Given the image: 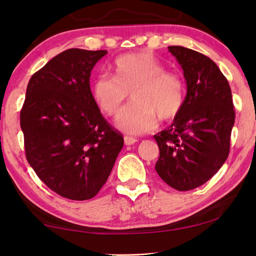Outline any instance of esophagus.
Masks as SVG:
<instances>
[{
  "label": "esophagus",
  "instance_id": "34e87169",
  "mask_svg": "<svg viewBox=\"0 0 256 256\" xmlns=\"http://www.w3.org/2000/svg\"><path fill=\"white\" fill-rule=\"evenodd\" d=\"M124 144L126 146H132L134 144V143L138 142V140H136L135 138H132V136H124Z\"/></svg>",
  "mask_w": 256,
  "mask_h": 256
}]
</instances>
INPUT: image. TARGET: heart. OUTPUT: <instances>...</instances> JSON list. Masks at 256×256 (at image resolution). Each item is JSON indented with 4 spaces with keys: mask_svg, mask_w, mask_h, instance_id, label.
Instances as JSON below:
<instances>
[{
    "mask_svg": "<svg viewBox=\"0 0 256 256\" xmlns=\"http://www.w3.org/2000/svg\"><path fill=\"white\" fill-rule=\"evenodd\" d=\"M115 76L100 74L92 85V96L99 110L114 116L129 93L132 102L116 118V126L127 134L138 135L152 130L160 120H172L185 101V82L180 73L166 66L146 52L124 54L114 62Z\"/></svg>",
    "mask_w": 256,
    "mask_h": 256,
    "instance_id": "obj_1",
    "label": "heart"
}]
</instances>
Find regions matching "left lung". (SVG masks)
Here are the masks:
<instances>
[{"instance_id":"1","label":"left lung","mask_w":256,"mask_h":256,"mask_svg":"<svg viewBox=\"0 0 256 256\" xmlns=\"http://www.w3.org/2000/svg\"><path fill=\"white\" fill-rule=\"evenodd\" d=\"M168 48L184 71L186 96L172 124L154 135L160 148L155 169L169 186L188 191L225 163L236 112L230 84L212 59L177 45Z\"/></svg>"}]
</instances>
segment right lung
I'll return each mask as SVG.
<instances>
[{
  "label": "right lung",
  "mask_w": 256,
  "mask_h": 256,
  "mask_svg": "<svg viewBox=\"0 0 256 256\" xmlns=\"http://www.w3.org/2000/svg\"><path fill=\"white\" fill-rule=\"evenodd\" d=\"M106 50L68 48L31 76L20 110L26 156L40 180L72 200L93 198L124 146L100 113L90 72Z\"/></svg>",
  "instance_id": "add662e5"
}]
</instances>
